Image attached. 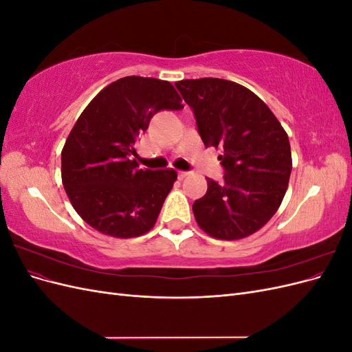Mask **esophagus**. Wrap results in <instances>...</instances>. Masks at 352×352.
Masks as SVG:
<instances>
[{
	"instance_id": "esophagus-1",
	"label": "esophagus",
	"mask_w": 352,
	"mask_h": 352,
	"mask_svg": "<svg viewBox=\"0 0 352 352\" xmlns=\"http://www.w3.org/2000/svg\"><path fill=\"white\" fill-rule=\"evenodd\" d=\"M189 175V172H184V170H180V172L177 173V176H179V179H184V177H186Z\"/></svg>"
}]
</instances>
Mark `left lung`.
Here are the masks:
<instances>
[{
  "mask_svg": "<svg viewBox=\"0 0 352 352\" xmlns=\"http://www.w3.org/2000/svg\"><path fill=\"white\" fill-rule=\"evenodd\" d=\"M194 111L206 146L221 148L223 182L207 177V194L192 211L198 226L216 239H242L278 211L292 170L287 133L257 95L217 78L175 83Z\"/></svg>",
  "mask_w": 352,
  "mask_h": 352,
  "instance_id": "1",
  "label": "left lung"
}]
</instances>
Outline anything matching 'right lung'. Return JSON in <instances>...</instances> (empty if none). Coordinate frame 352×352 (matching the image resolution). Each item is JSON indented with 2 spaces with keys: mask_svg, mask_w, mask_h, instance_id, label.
Returning a JSON list of instances; mask_svg holds the SVG:
<instances>
[{
  "mask_svg": "<svg viewBox=\"0 0 352 352\" xmlns=\"http://www.w3.org/2000/svg\"><path fill=\"white\" fill-rule=\"evenodd\" d=\"M184 109L167 80L126 76L82 111L61 151V180L78 214L104 235L141 236L173 188V168L142 170L135 142L160 110Z\"/></svg>",
  "mask_w": 352,
  "mask_h": 352,
  "instance_id": "right-lung-1",
  "label": "right lung"
}]
</instances>
